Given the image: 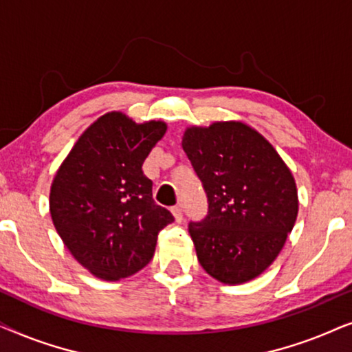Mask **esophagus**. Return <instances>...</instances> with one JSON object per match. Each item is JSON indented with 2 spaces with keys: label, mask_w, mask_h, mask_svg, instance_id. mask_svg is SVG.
I'll return each mask as SVG.
<instances>
[{
  "label": "esophagus",
  "mask_w": 352,
  "mask_h": 352,
  "mask_svg": "<svg viewBox=\"0 0 352 352\" xmlns=\"http://www.w3.org/2000/svg\"><path fill=\"white\" fill-rule=\"evenodd\" d=\"M172 214H173V217H175V220L177 222H182V220H184V210H182V208L180 206H173L172 208Z\"/></svg>",
  "instance_id": "obj_1"
}]
</instances>
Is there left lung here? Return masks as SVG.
<instances>
[{
  "mask_svg": "<svg viewBox=\"0 0 352 352\" xmlns=\"http://www.w3.org/2000/svg\"><path fill=\"white\" fill-rule=\"evenodd\" d=\"M182 146L208 195L188 230L210 277L240 285L277 259L298 217L296 182L275 148L238 120L188 127Z\"/></svg>",
  "mask_w": 352,
  "mask_h": 352,
  "instance_id": "1",
  "label": "left lung"
}]
</instances>
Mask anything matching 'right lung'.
<instances>
[{
	"mask_svg": "<svg viewBox=\"0 0 352 352\" xmlns=\"http://www.w3.org/2000/svg\"><path fill=\"white\" fill-rule=\"evenodd\" d=\"M162 120L137 124L107 112L80 135L56 172L50 212L70 254L107 282L130 277L153 259L157 233L173 215L153 199L143 162L164 137Z\"/></svg>",
	"mask_w": 352,
	"mask_h": 352,
	"instance_id": "1",
	"label": "right lung"
}]
</instances>
